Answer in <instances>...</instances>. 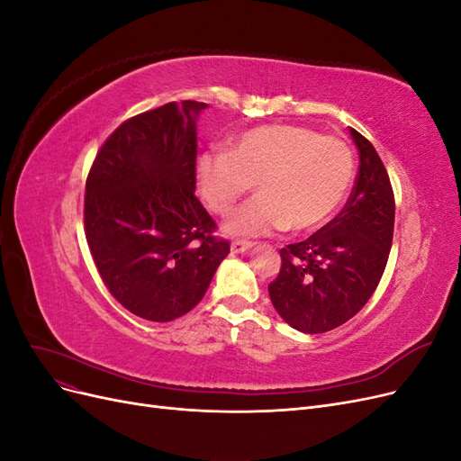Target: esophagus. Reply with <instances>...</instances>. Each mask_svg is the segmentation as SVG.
<instances>
[{
  "mask_svg": "<svg viewBox=\"0 0 461 461\" xmlns=\"http://www.w3.org/2000/svg\"><path fill=\"white\" fill-rule=\"evenodd\" d=\"M252 246H254L252 242L236 240V242H232V244H230V249H232V254H244V252H248V249L252 248Z\"/></svg>",
  "mask_w": 461,
  "mask_h": 461,
  "instance_id": "1",
  "label": "esophagus"
}]
</instances>
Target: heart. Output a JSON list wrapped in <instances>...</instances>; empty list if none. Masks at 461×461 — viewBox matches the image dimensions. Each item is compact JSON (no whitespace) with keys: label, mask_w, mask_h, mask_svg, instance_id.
Wrapping results in <instances>:
<instances>
[{"label":"heart","mask_w":461,"mask_h":461,"mask_svg":"<svg viewBox=\"0 0 461 461\" xmlns=\"http://www.w3.org/2000/svg\"><path fill=\"white\" fill-rule=\"evenodd\" d=\"M196 180L207 207L221 215L256 185L258 196L222 222L229 236L305 232L325 225L346 200L354 183V156L339 138L292 124H265L240 134L229 151L203 153Z\"/></svg>","instance_id":"b5f03b06"}]
</instances>
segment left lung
Returning <instances> with one entry per match:
<instances>
[{"label":"left lung","mask_w":461,"mask_h":461,"mask_svg":"<svg viewBox=\"0 0 461 461\" xmlns=\"http://www.w3.org/2000/svg\"><path fill=\"white\" fill-rule=\"evenodd\" d=\"M359 173L342 212L303 242L281 249V271L269 285L276 313L305 334L350 321L373 296L394 234V194L379 153L350 129Z\"/></svg>","instance_id":"left-lung-1"}]
</instances>
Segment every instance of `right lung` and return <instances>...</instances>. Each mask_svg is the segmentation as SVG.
Segmentation results:
<instances>
[{
  "mask_svg": "<svg viewBox=\"0 0 461 461\" xmlns=\"http://www.w3.org/2000/svg\"><path fill=\"white\" fill-rule=\"evenodd\" d=\"M202 102L165 104L124 121L86 180L85 227L95 267L131 313L167 323L202 302L230 252L196 198Z\"/></svg>",
  "mask_w": 461,
  "mask_h": 461,
  "instance_id": "right-lung-1",
  "label": "right lung"
}]
</instances>
